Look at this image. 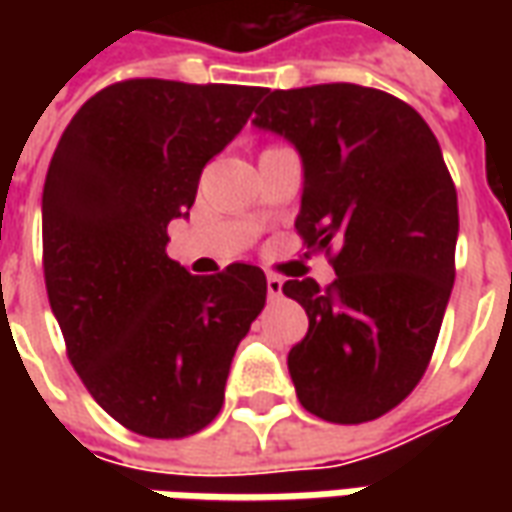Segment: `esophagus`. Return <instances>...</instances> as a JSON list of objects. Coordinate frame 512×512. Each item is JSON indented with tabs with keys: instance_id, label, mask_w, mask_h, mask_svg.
<instances>
[{
	"instance_id": "esophagus-1",
	"label": "esophagus",
	"mask_w": 512,
	"mask_h": 512,
	"mask_svg": "<svg viewBox=\"0 0 512 512\" xmlns=\"http://www.w3.org/2000/svg\"><path fill=\"white\" fill-rule=\"evenodd\" d=\"M266 288H268V299H271V301L279 299V296H282V279L274 277V274H268Z\"/></svg>"
}]
</instances>
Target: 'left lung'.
Returning a JSON list of instances; mask_svg holds the SVG:
<instances>
[{"instance_id":"left-lung-1","label":"left lung","mask_w":512,"mask_h":512,"mask_svg":"<svg viewBox=\"0 0 512 512\" xmlns=\"http://www.w3.org/2000/svg\"><path fill=\"white\" fill-rule=\"evenodd\" d=\"M255 123L304 164L296 230L334 279H288L310 318L290 348L299 403L340 425L378 419L428 370L455 282L458 194L428 123L359 84L263 90Z\"/></svg>"}]
</instances>
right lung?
<instances>
[{"label": "right lung", "instance_id": "1", "mask_svg": "<svg viewBox=\"0 0 512 512\" xmlns=\"http://www.w3.org/2000/svg\"><path fill=\"white\" fill-rule=\"evenodd\" d=\"M263 87L128 79L73 115L43 186V277L73 370L123 428L183 439L222 411L266 274L194 277L167 255L202 167L246 126Z\"/></svg>", "mask_w": 512, "mask_h": 512}]
</instances>
